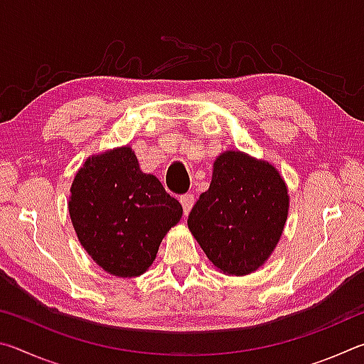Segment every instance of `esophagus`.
<instances>
[{"label": "esophagus", "mask_w": 364, "mask_h": 364, "mask_svg": "<svg viewBox=\"0 0 364 364\" xmlns=\"http://www.w3.org/2000/svg\"><path fill=\"white\" fill-rule=\"evenodd\" d=\"M194 196L193 194H184L180 197V202L183 205V210H184V215H188L191 212V208H193L194 205Z\"/></svg>", "instance_id": "34e87169"}]
</instances>
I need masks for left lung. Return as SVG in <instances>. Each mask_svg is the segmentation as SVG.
<instances>
[{"label": "left lung", "mask_w": 364, "mask_h": 364, "mask_svg": "<svg viewBox=\"0 0 364 364\" xmlns=\"http://www.w3.org/2000/svg\"><path fill=\"white\" fill-rule=\"evenodd\" d=\"M287 213V184L279 170L231 149L215 159L210 186L191 210L188 228L220 273L245 276L273 254Z\"/></svg>", "instance_id": "1"}]
</instances>
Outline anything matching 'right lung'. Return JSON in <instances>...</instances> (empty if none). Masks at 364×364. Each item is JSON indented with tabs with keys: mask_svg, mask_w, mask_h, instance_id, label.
Returning a JSON list of instances; mask_svg holds the SVG:
<instances>
[{
	"mask_svg": "<svg viewBox=\"0 0 364 364\" xmlns=\"http://www.w3.org/2000/svg\"><path fill=\"white\" fill-rule=\"evenodd\" d=\"M69 215L93 260L112 276L138 278L181 220L183 207L156 176L139 168L132 146L95 154L73 178Z\"/></svg>",
	"mask_w": 364,
	"mask_h": 364,
	"instance_id": "obj_1",
	"label": "right lung"
}]
</instances>
